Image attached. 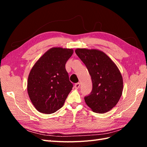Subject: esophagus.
Returning <instances> with one entry per match:
<instances>
[{"label": "esophagus", "instance_id": "34e87169", "mask_svg": "<svg viewBox=\"0 0 147 147\" xmlns=\"http://www.w3.org/2000/svg\"><path fill=\"white\" fill-rule=\"evenodd\" d=\"M80 83H77L75 84V85H74V88L78 89L80 88Z\"/></svg>", "mask_w": 147, "mask_h": 147}]
</instances>
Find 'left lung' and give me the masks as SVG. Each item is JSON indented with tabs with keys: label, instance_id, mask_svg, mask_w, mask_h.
I'll return each mask as SVG.
<instances>
[{
	"label": "left lung",
	"instance_id": "obj_1",
	"mask_svg": "<svg viewBox=\"0 0 147 147\" xmlns=\"http://www.w3.org/2000/svg\"><path fill=\"white\" fill-rule=\"evenodd\" d=\"M75 52L88 69L92 81V91L85 97L86 105L96 113L111 111L123 93V80L119 69L100 50L76 49Z\"/></svg>",
	"mask_w": 147,
	"mask_h": 147
}]
</instances>
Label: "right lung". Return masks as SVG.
<instances>
[{"label":"right lung","instance_id":"obj_1","mask_svg":"<svg viewBox=\"0 0 147 147\" xmlns=\"http://www.w3.org/2000/svg\"><path fill=\"white\" fill-rule=\"evenodd\" d=\"M72 49L52 47L40 57L31 69L27 90L37 111L50 114L61 109L73 88L65 65Z\"/></svg>","mask_w":147,"mask_h":147}]
</instances>
